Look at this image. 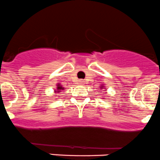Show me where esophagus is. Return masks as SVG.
Masks as SVG:
<instances>
[{
  "mask_svg": "<svg viewBox=\"0 0 160 160\" xmlns=\"http://www.w3.org/2000/svg\"><path fill=\"white\" fill-rule=\"evenodd\" d=\"M79 84H81V85H83V84H84V80H79Z\"/></svg>",
  "mask_w": 160,
  "mask_h": 160,
  "instance_id": "34e87169",
  "label": "esophagus"
}]
</instances>
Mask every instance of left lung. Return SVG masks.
Returning <instances> with one entry per match:
<instances>
[{
  "label": "left lung",
  "mask_w": 160,
  "mask_h": 160,
  "mask_svg": "<svg viewBox=\"0 0 160 160\" xmlns=\"http://www.w3.org/2000/svg\"><path fill=\"white\" fill-rule=\"evenodd\" d=\"M103 87H104V86H103V85H102V88H103Z\"/></svg>",
  "instance_id": "obj_1"
}]
</instances>
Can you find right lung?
Here are the masks:
<instances>
[{"mask_svg": "<svg viewBox=\"0 0 160 160\" xmlns=\"http://www.w3.org/2000/svg\"><path fill=\"white\" fill-rule=\"evenodd\" d=\"M64 88L62 86H61L59 84H58V87H57V89L56 90H54L55 92H60L62 90H63Z\"/></svg>", "mask_w": 160, "mask_h": 160, "instance_id": "add662e5", "label": "right lung"}]
</instances>
